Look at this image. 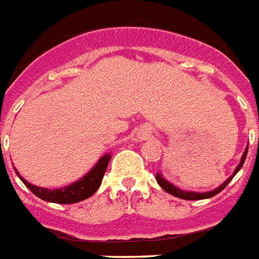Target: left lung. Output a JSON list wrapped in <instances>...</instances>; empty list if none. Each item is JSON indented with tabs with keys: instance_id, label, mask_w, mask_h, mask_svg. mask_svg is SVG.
I'll use <instances>...</instances> for the list:
<instances>
[{
	"instance_id": "obj_1",
	"label": "left lung",
	"mask_w": 259,
	"mask_h": 259,
	"mask_svg": "<svg viewBox=\"0 0 259 259\" xmlns=\"http://www.w3.org/2000/svg\"><path fill=\"white\" fill-rule=\"evenodd\" d=\"M247 150H249V146L246 147L245 152H243V155H242L241 158V162H239V164L235 167L234 172H233V175L231 177L227 178V181H225L221 186H218V187L215 188V190H211V191H207V192H196V191H185V190H181L179 187H177L175 185H172V183H169L167 179H164L163 178V175L160 172L156 174V181H158L159 186L164 190V191H167L168 194H171V195L177 196V198H181V199H186V200H199V199H207V198H211V196L217 195L218 192H221L223 190V188L226 187L229 183L231 182V179L237 175V172L239 171V169L242 168V165H243V163H245V159H246V155H247Z\"/></svg>"
}]
</instances>
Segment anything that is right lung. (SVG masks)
Segmentation results:
<instances>
[{
	"mask_svg": "<svg viewBox=\"0 0 259 259\" xmlns=\"http://www.w3.org/2000/svg\"><path fill=\"white\" fill-rule=\"evenodd\" d=\"M111 160V154L103 155L96 164L88 171L82 178H80L78 181L73 182L71 185L65 186L61 188H45L38 187V186H33L32 183H29L28 181H25L24 178L17 172L18 178L21 179L26 187L38 196L40 199L47 200V202H52V203H60V204H71L76 203V202H81L84 199H88L90 196H92L96 192V190L100 187L103 177H104L105 169L108 167V163Z\"/></svg>",
	"mask_w": 259,
	"mask_h": 259,
	"instance_id": "obj_1",
	"label": "right lung"
}]
</instances>
